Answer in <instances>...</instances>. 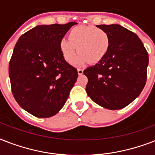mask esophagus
Segmentation results:
<instances>
[{"instance_id": "34e87169", "label": "esophagus", "mask_w": 155, "mask_h": 155, "mask_svg": "<svg viewBox=\"0 0 155 155\" xmlns=\"http://www.w3.org/2000/svg\"><path fill=\"white\" fill-rule=\"evenodd\" d=\"M77 71H78V74H79V75H82L83 73H84V70H83V69H81V68H78Z\"/></svg>"}]
</instances>
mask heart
I'll list each match as a JSON object with an SVG mask.
<instances>
[{"label": "heart", "mask_w": 155, "mask_h": 155, "mask_svg": "<svg viewBox=\"0 0 155 155\" xmlns=\"http://www.w3.org/2000/svg\"><path fill=\"white\" fill-rule=\"evenodd\" d=\"M68 39L63 38L59 50L66 62L72 63L76 52H79L75 63L84 64L87 61L97 63L103 59L110 45V38L105 30L92 25H79L68 33ZM78 49H76V47Z\"/></svg>", "instance_id": "obj_1"}]
</instances>
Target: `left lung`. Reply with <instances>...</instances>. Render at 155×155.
Returning a JSON list of instances; mask_svg holds the SVG:
<instances>
[{"label": "left lung", "mask_w": 155, "mask_h": 155, "mask_svg": "<svg viewBox=\"0 0 155 155\" xmlns=\"http://www.w3.org/2000/svg\"><path fill=\"white\" fill-rule=\"evenodd\" d=\"M110 38L106 55L87 68L86 92L104 108H125L142 92L147 83L149 56L138 36L119 25H99Z\"/></svg>", "instance_id": "1"}]
</instances>
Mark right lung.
<instances>
[{"label": "right lung", "instance_id": "right-lung-1", "mask_svg": "<svg viewBox=\"0 0 155 155\" xmlns=\"http://www.w3.org/2000/svg\"><path fill=\"white\" fill-rule=\"evenodd\" d=\"M75 24L38 25L16 43L8 65L11 90L18 104L35 117L55 115L77 80V69L59 50L60 41Z\"/></svg>", "mask_w": 155, "mask_h": 155}]
</instances>
